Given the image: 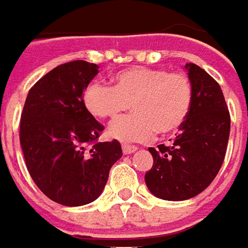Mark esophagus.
Segmentation results:
<instances>
[{"label": "esophagus", "instance_id": "obj_1", "mask_svg": "<svg viewBox=\"0 0 248 248\" xmlns=\"http://www.w3.org/2000/svg\"><path fill=\"white\" fill-rule=\"evenodd\" d=\"M136 151H137V148H136V146H130V145L122 146V152H124V155H131V153H134Z\"/></svg>", "mask_w": 248, "mask_h": 248}]
</instances>
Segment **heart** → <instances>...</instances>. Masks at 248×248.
<instances>
[{"label":"heart","mask_w":248,"mask_h":248,"mask_svg":"<svg viewBox=\"0 0 248 248\" xmlns=\"http://www.w3.org/2000/svg\"><path fill=\"white\" fill-rule=\"evenodd\" d=\"M112 87L91 82L82 93L84 107L99 119H115L129 107L133 112L110 124L108 136L124 144L146 142L176 131L186 121L193 88L185 73L134 66L115 75Z\"/></svg>","instance_id":"b5f03b06"}]
</instances>
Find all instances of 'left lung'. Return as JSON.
<instances>
[{
    "mask_svg": "<svg viewBox=\"0 0 248 248\" xmlns=\"http://www.w3.org/2000/svg\"><path fill=\"white\" fill-rule=\"evenodd\" d=\"M193 102L186 121L170 146L149 148L153 166L145 183L155 197L185 201L202 193L221 168L231 118L216 80L195 63H186Z\"/></svg>",
    "mask_w": 248,
    "mask_h": 248,
    "instance_id": "8db88e82",
    "label": "left lung"
}]
</instances>
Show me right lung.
Wrapping results in <instances>:
<instances>
[{
    "instance_id": "add662e5",
    "label": "right lung",
    "mask_w": 248,
    "mask_h": 248,
    "mask_svg": "<svg viewBox=\"0 0 248 248\" xmlns=\"http://www.w3.org/2000/svg\"><path fill=\"white\" fill-rule=\"evenodd\" d=\"M99 66L72 61L54 67L28 92L20 121V144L32 181L50 200L81 206L102 194L114 163L122 157L117 140L96 141L103 124L82 103V92Z\"/></svg>"
}]
</instances>
